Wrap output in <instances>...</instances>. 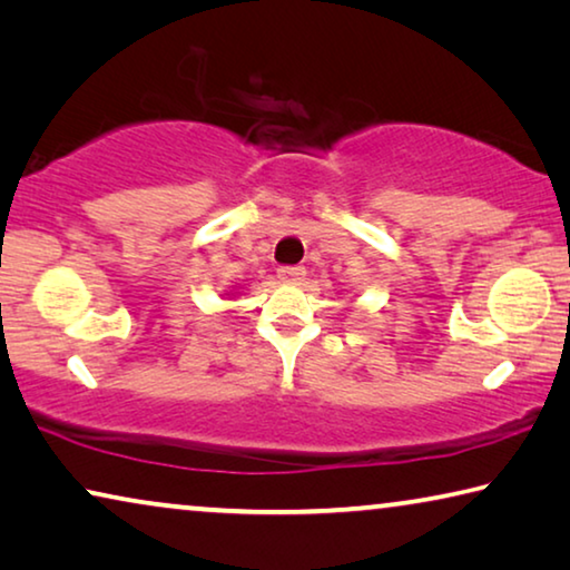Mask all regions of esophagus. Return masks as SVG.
Masks as SVG:
<instances>
[{
	"mask_svg": "<svg viewBox=\"0 0 570 570\" xmlns=\"http://www.w3.org/2000/svg\"><path fill=\"white\" fill-rule=\"evenodd\" d=\"M277 277L283 279V283H301V279L305 277V267L283 265V267H277Z\"/></svg>",
	"mask_w": 570,
	"mask_h": 570,
	"instance_id": "obj_1",
	"label": "esophagus"
}]
</instances>
